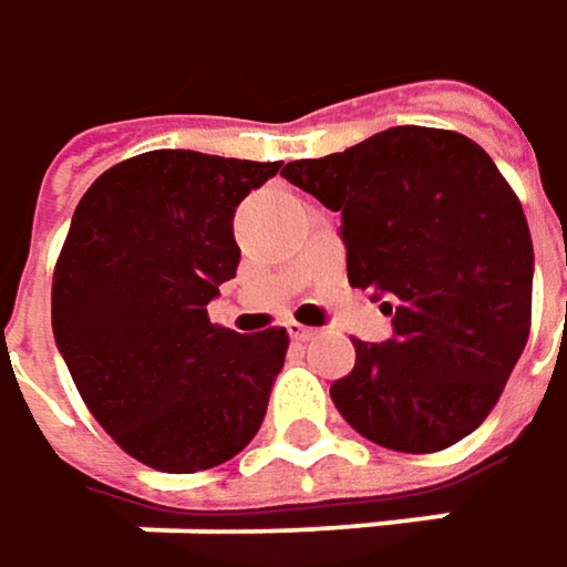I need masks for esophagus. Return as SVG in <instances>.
I'll list each match as a JSON object with an SVG mask.
<instances>
[{
    "mask_svg": "<svg viewBox=\"0 0 567 567\" xmlns=\"http://www.w3.org/2000/svg\"><path fill=\"white\" fill-rule=\"evenodd\" d=\"M288 337H291V340H315V337H318V331H315V328H305V324H295V321H291V324H288Z\"/></svg>",
    "mask_w": 567,
    "mask_h": 567,
    "instance_id": "obj_1",
    "label": "esophagus"
}]
</instances>
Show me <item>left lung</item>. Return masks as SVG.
I'll list each match as a JSON object with an SVG mask.
<instances>
[{
	"label": "left lung",
	"mask_w": 567,
	"mask_h": 567,
	"mask_svg": "<svg viewBox=\"0 0 567 567\" xmlns=\"http://www.w3.org/2000/svg\"><path fill=\"white\" fill-rule=\"evenodd\" d=\"M282 178L340 210L347 279L392 315L331 386L363 437L429 454L496 405L533 318V236L513 187L467 135L392 126Z\"/></svg>",
	"instance_id": "obj_1"
}]
</instances>
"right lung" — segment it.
Here are the masks:
<instances>
[{
  "instance_id": "obj_1",
  "label": "right lung",
  "mask_w": 567,
  "mask_h": 567,
  "mask_svg": "<svg viewBox=\"0 0 567 567\" xmlns=\"http://www.w3.org/2000/svg\"><path fill=\"white\" fill-rule=\"evenodd\" d=\"M282 162L158 148L103 172L64 239L51 328L93 419L135 461L194 474L259 432L282 328L243 337L207 305L239 266L233 214Z\"/></svg>"
}]
</instances>
